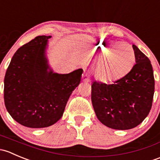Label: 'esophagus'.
<instances>
[{"mask_svg":"<svg viewBox=\"0 0 160 160\" xmlns=\"http://www.w3.org/2000/svg\"><path fill=\"white\" fill-rule=\"evenodd\" d=\"M82 80L85 82H88L90 81L89 72H88V71L87 70V69H85V70H84V73H83V75H82Z\"/></svg>","mask_w":160,"mask_h":160,"instance_id":"obj_1","label":"esophagus"}]
</instances>
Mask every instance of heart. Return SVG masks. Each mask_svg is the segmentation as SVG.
Segmentation results:
<instances>
[{
	"label": "heart",
	"mask_w": 160,
	"mask_h": 160,
	"mask_svg": "<svg viewBox=\"0 0 160 160\" xmlns=\"http://www.w3.org/2000/svg\"><path fill=\"white\" fill-rule=\"evenodd\" d=\"M94 50L100 58L95 69V77L102 82H111L131 70L136 60L132 47L126 42H97Z\"/></svg>",
	"instance_id": "obj_1"
}]
</instances>
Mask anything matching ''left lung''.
<instances>
[{
	"label": "left lung",
	"mask_w": 160,
	"mask_h": 160,
	"mask_svg": "<svg viewBox=\"0 0 160 160\" xmlns=\"http://www.w3.org/2000/svg\"><path fill=\"white\" fill-rule=\"evenodd\" d=\"M136 64L129 73L111 84L94 81L92 102L98 119L111 129L135 128L152 108L155 80L149 59L132 45Z\"/></svg>",
	"instance_id": "8db88e82"
}]
</instances>
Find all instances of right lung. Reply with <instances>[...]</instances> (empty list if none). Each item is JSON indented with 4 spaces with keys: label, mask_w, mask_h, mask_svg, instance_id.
Returning <instances> with one entry per match:
<instances>
[{
    "label": "right lung",
    "mask_w": 160,
    "mask_h": 160,
    "mask_svg": "<svg viewBox=\"0 0 160 160\" xmlns=\"http://www.w3.org/2000/svg\"><path fill=\"white\" fill-rule=\"evenodd\" d=\"M51 36H38L18 49L4 77V98L11 117L29 128L48 127L63 115L82 69L69 74L48 71L45 48Z\"/></svg>",
    "instance_id": "1"
}]
</instances>
